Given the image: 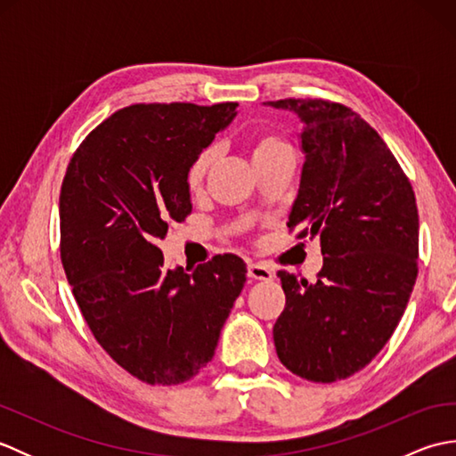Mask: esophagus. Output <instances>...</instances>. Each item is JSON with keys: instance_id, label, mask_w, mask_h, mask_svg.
Segmentation results:
<instances>
[{"instance_id": "esophagus-1", "label": "esophagus", "mask_w": 456, "mask_h": 456, "mask_svg": "<svg viewBox=\"0 0 456 456\" xmlns=\"http://www.w3.org/2000/svg\"><path fill=\"white\" fill-rule=\"evenodd\" d=\"M248 278L265 280V282H268V280L274 278V274H273V270H268L263 265H248Z\"/></svg>"}]
</instances>
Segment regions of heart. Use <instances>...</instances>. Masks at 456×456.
I'll return each mask as SVG.
<instances>
[{"mask_svg": "<svg viewBox=\"0 0 456 456\" xmlns=\"http://www.w3.org/2000/svg\"><path fill=\"white\" fill-rule=\"evenodd\" d=\"M282 149H288L282 139L274 137V134H258V137H255V141H253V147H250V151H253V162L265 159V157H268V154H273L276 151H282ZM213 159H216V149H208L191 162V167L188 170V188L190 190L196 191L201 188L203 178H206V174L213 164Z\"/></svg>", "mask_w": 456, "mask_h": 456, "instance_id": "1", "label": "heart"}]
</instances>
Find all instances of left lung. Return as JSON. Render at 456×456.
<instances>
[{"label": "left lung", "instance_id": "1", "mask_svg": "<svg viewBox=\"0 0 456 456\" xmlns=\"http://www.w3.org/2000/svg\"><path fill=\"white\" fill-rule=\"evenodd\" d=\"M304 123L302 178L288 217L319 237L317 282L280 270L286 307L274 345L312 382L353 376L398 327L418 278L419 216L398 160L361 115L325 100L266 102Z\"/></svg>", "mask_w": 456, "mask_h": 456}]
</instances>
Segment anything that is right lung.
Wrapping results in <instances>:
<instances>
[{
	"mask_svg": "<svg viewBox=\"0 0 456 456\" xmlns=\"http://www.w3.org/2000/svg\"><path fill=\"white\" fill-rule=\"evenodd\" d=\"M237 103L129 105L74 152L61 190V256L86 323L105 353L147 384L196 376L247 282L217 255L167 268L159 239L191 213L188 170L235 119Z\"/></svg>",
	"mask_w": 456,
	"mask_h": 456,
	"instance_id": "obj_1",
	"label": "right lung"
}]
</instances>
